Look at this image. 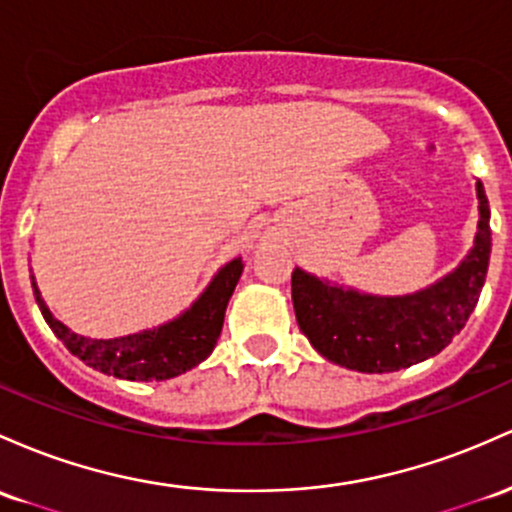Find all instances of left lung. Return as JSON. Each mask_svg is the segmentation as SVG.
I'll use <instances>...</instances> for the list:
<instances>
[{"instance_id": "left-lung-1", "label": "left lung", "mask_w": 512, "mask_h": 512, "mask_svg": "<svg viewBox=\"0 0 512 512\" xmlns=\"http://www.w3.org/2000/svg\"><path fill=\"white\" fill-rule=\"evenodd\" d=\"M474 247L452 272L406 296H374L333 284L306 269L291 272L296 320L328 362L364 374L398 372L440 355L474 313L491 257V209L476 182Z\"/></svg>"}]
</instances>
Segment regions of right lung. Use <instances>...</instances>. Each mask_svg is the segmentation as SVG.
<instances>
[{
	"label": "right lung",
	"mask_w": 512,
	"mask_h": 512,
	"mask_svg": "<svg viewBox=\"0 0 512 512\" xmlns=\"http://www.w3.org/2000/svg\"><path fill=\"white\" fill-rule=\"evenodd\" d=\"M243 267V257H235L228 265H223L213 274L199 299L177 318L167 320L157 328L109 340L84 338V335L72 333L65 323H60L50 313L36 282H33V294H36V303L50 330L87 367L97 369L101 374L116 376V379L165 381L189 372L211 355L218 335H221L226 306L240 274H243Z\"/></svg>",
	"instance_id": "right-lung-1"
}]
</instances>
